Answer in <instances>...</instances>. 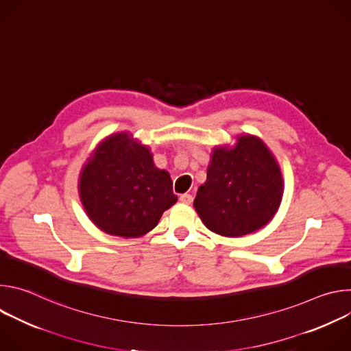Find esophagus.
Masks as SVG:
<instances>
[{
  "mask_svg": "<svg viewBox=\"0 0 351 351\" xmlns=\"http://www.w3.org/2000/svg\"><path fill=\"white\" fill-rule=\"evenodd\" d=\"M179 202L180 203H183V204H191L193 203V197H191V194H182L180 197H179Z\"/></svg>",
  "mask_w": 351,
  "mask_h": 351,
  "instance_id": "obj_1",
  "label": "esophagus"
}]
</instances>
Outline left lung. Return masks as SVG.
Wrapping results in <instances>:
<instances>
[{
    "label": "left lung",
    "mask_w": 351,
    "mask_h": 351,
    "mask_svg": "<svg viewBox=\"0 0 351 351\" xmlns=\"http://www.w3.org/2000/svg\"><path fill=\"white\" fill-rule=\"evenodd\" d=\"M283 189L280 167L268 145L245 133L232 145L213 148L207 180L198 187L193 206L211 232L240 237L275 217Z\"/></svg>",
    "instance_id": "8db88e82"
}]
</instances>
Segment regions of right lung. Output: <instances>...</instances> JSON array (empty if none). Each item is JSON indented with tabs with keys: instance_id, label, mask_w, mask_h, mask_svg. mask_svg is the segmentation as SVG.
I'll use <instances>...</instances> for the list:
<instances>
[{
	"instance_id": "right-lung-1",
	"label": "right lung",
	"mask_w": 351,
	"mask_h": 351,
	"mask_svg": "<svg viewBox=\"0 0 351 351\" xmlns=\"http://www.w3.org/2000/svg\"><path fill=\"white\" fill-rule=\"evenodd\" d=\"M77 184L90 221L103 232L125 239L153 230L178 202L171 175L157 168L152 149L128 132L98 143Z\"/></svg>"
}]
</instances>
